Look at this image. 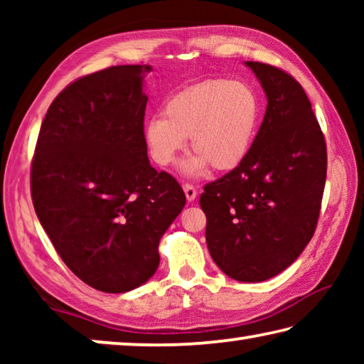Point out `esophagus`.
<instances>
[{
  "label": "esophagus",
  "mask_w": 364,
  "mask_h": 364,
  "mask_svg": "<svg viewBox=\"0 0 364 364\" xmlns=\"http://www.w3.org/2000/svg\"><path fill=\"white\" fill-rule=\"evenodd\" d=\"M183 189H184V194H186V199H188L189 202L196 200V197H197V191H196V188L193 186V184H184Z\"/></svg>",
  "instance_id": "esophagus-1"
}]
</instances>
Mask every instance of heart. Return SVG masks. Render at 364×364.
Wrapping results in <instances>:
<instances>
[{
    "mask_svg": "<svg viewBox=\"0 0 364 364\" xmlns=\"http://www.w3.org/2000/svg\"><path fill=\"white\" fill-rule=\"evenodd\" d=\"M262 122V100L247 82L213 78L171 96L164 115L146 123L144 141L157 165L168 167L191 139L194 154L184 160V176L239 167L254 146Z\"/></svg>",
    "mask_w": 364,
    "mask_h": 364,
    "instance_id": "1",
    "label": "heart"
}]
</instances>
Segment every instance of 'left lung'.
I'll return each mask as SVG.
<instances>
[{
	"label": "left lung",
	"mask_w": 364,
	"mask_h": 364,
	"mask_svg": "<svg viewBox=\"0 0 364 364\" xmlns=\"http://www.w3.org/2000/svg\"><path fill=\"white\" fill-rule=\"evenodd\" d=\"M244 64L260 82L268 106L249 156L207 184L200 207L218 268L236 281L262 282L291 267L313 237L328 154L300 83L273 65Z\"/></svg>",
	"instance_id": "left-lung-1"
}]
</instances>
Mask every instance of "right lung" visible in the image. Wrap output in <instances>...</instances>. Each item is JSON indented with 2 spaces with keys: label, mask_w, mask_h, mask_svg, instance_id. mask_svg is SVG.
Instances as JSON below:
<instances>
[{
  "label": "right lung",
  "mask_w": 364,
  "mask_h": 364,
  "mask_svg": "<svg viewBox=\"0 0 364 364\" xmlns=\"http://www.w3.org/2000/svg\"><path fill=\"white\" fill-rule=\"evenodd\" d=\"M115 65L70 83L49 106L32 164V199L64 263L97 291L122 294L159 268V242L186 197L151 167L144 75Z\"/></svg>",
  "instance_id": "obj_1"
}]
</instances>
